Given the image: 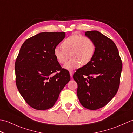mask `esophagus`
Here are the masks:
<instances>
[{"instance_id":"esophagus-1","label":"esophagus","mask_w":133,"mask_h":133,"mask_svg":"<svg viewBox=\"0 0 133 133\" xmlns=\"http://www.w3.org/2000/svg\"><path fill=\"white\" fill-rule=\"evenodd\" d=\"M69 72H70V76H71V78H72V74H73V71H70Z\"/></svg>"}]
</instances>
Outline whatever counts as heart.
<instances>
[{"label": "heart", "mask_w": 133, "mask_h": 133, "mask_svg": "<svg viewBox=\"0 0 133 133\" xmlns=\"http://www.w3.org/2000/svg\"><path fill=\"white\" fill-rule=\"evenodd\" d=\"M62 47L54 50L56 60L59 63L64 64L69 58L71 59L65 64L64 68L74 70L82 65H86L91 61L94 55L95 46L94 41L87 36L73 34L65 39Z\"/></svg>", "instance_id": "obj_1"}]
</instances>
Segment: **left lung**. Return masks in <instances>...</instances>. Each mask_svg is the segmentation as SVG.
<instances>
[{
	"mask_svg": "<svg viewBox=\"0 0 133 133\" xmlns=\"http://www.w3.org/2000/svg\"><path fill=\"white\" fill-rule=\"evenodd\" d=\"M95 46L94 55L89 63L78 69L73 78L78 84L77 94L82 105L89 110L104 106L117 92L122 62L111 39L98 31L85 32Z\"/></svg>",
	"mask_w": 133,
	"mask_h": 133,
	"instance_id": "1",
	"label": "left lung"
}]
</instances>
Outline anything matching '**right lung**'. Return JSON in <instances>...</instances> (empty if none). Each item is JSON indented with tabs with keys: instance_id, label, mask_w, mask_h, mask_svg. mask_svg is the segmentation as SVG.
<instances>
[{
	"instance_id": "right-lung-1",
	"label": "right lung",
	"mask_w": 133,
	"mask_h": 133,
	"mask_svg": "<svg viewBox=\"0 0 133 133\" xmlns=\"http://www.w3.org/2000/svg\"><path fill=\"white\" fill-rule=\"evenodd\" d=\"M64 37V32H41L25 41L20 49L15 63L16 84L34 109L52 107L70 80L69 72L62 68L54 55Z\"/></svg>"
}]
</instances>
